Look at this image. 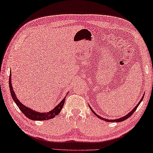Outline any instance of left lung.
<instances>
[{
    "mask_svg": "<svg viewBox=\"0 0 153 153\" xmlns=\"http://www.w3.org/2000/svg\"><path fill=\"white\" fill-rule=\"evenodd\" d=\"M144 94H143V97H142V98H141V100H140V102H138V103L137 104V105H136V106L133 108V109L130 111V112L128 113V114H127L126 115V116H123V117H121V118H118V119H114V120H109V119H105V118H102V116H99V115H98L97 114L94 112V111L91 109V108L90 107V105H89V106H90V109H91V110L92 111V112L94 114H95L96 116H98V118H99L100 119H101V120H104V121H105V122H108V123H120V122H123V121H124V120H126L127 118H128L130 116H131L133 113L134 112V111L137 110V108H138V105H139L140 104V102L143 101V98H144Z\"/></svg>",
    "mask_w": 153,
    "mask_h": 153,
    "instance_id": "left-lung-1",
    "label": "left lung"
}]
</instances>
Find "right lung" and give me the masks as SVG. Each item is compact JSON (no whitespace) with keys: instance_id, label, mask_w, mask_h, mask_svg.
<instances>
[{"instance_id":"right-lung-1","label":"right lung","mask_w":153,"mask_h":153,"mask_svg":"<svg viewBox=\"0 0 153 153\" xmlns=\"http://www.w3.org/2000/svg\"><path fill=\"white\" fill-rule=\"evenodd\" d=\"M9 88L11 96H12L14 102H15L16 105H17V106L19 107V109L21 110V112L24 114V115L27 116L28 118H29L30 120H49V119L53 118L55 116H57L62 109L63 104H64L65 98L68 94V92L65 98H63L62 100L59 102V104H58L53 109H52L51 110H50L49 112H39L37 111L32 110L31 108L25 106V105L23 104H22L21 102L19 101V100H18L17 97L16 96L15 93L14 92L13 86L12 84H11V74H10L9 76Z\"/></svg>"}]
</instances>
